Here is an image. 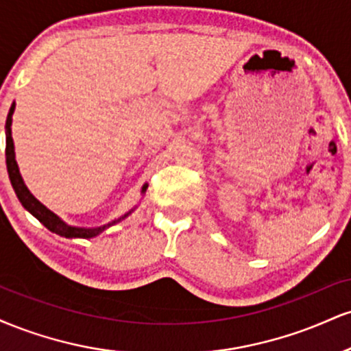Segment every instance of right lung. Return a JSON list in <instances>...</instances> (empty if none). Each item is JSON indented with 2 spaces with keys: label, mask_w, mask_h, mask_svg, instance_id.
I'll list each match as a JSON object with an SVG mask.
<instances>
[{
  "label": "right lung",
  "mask_w": 351,
  "mask_h": 351,
  "mask_svg": "<svg viewBox=\"0 0 351 351\" xmlns=\"http://www.w3.org/2000/svg\"><path fill=\"white\" fill-rule=\"evenodd\" d=\"M14 108H16V104L13 102V106H11V108H10V114H8L6 127H5V130H6V168H8V175H10L11 184H13L16 196H18V199L21 201L24 209H26V211H29L31 215H33L36 219L39 221V223H43L44 226L49 229L51 232H56V234H59L62 237H69V239H74V237H79V239H90V237L99 236L100 232H104L106 229L114 226V224H117V223H120V221H123L125 217H128L132 215V213L135 211L136 206L134 209H130L128 213H125V215H122L120 217H117V219L110 221V223L102 224V226L80 228V226H71V224H67L66 221L60 219V217L56 215V213H52L51 209H47L46 206H44L41 201L36 199L33 193H31L29 189H27L26 184H24L21 173H19V167H18V163H16L14 142H13V136H11V123H13ZM147 188H148V183H145L142 186V196L145 195V193H147Z\"/></svg>",
  "instance_id": "right-lung-1"
}]
</instances>
